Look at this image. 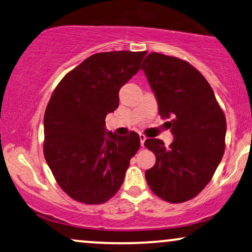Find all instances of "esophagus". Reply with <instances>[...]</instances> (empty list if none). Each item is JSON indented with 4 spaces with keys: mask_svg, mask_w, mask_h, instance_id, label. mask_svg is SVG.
Masks as SVG:
<instances>
[{
    "mask_svg": "<svg viewBox=\"0 0 252 252\" xmlns=\"http://www.w3.org/2000/svg\"><path fill=\"white\" fill-rule=\"evenodd\" d=\"M139 139H141V145L144 146V143L146 141V137L143 133H139Z\"/></svg>",
    "mask_w": 252,
    "mask_h": 252,
    "instance_id": "esophagus-1",
    "label": "esophagus"
}]
</instances>
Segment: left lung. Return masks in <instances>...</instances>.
Returning <instances> with one entry per match:
<instances>
[{"label": "left lung", "instance_id": "left-lung-1", "mask_svg": "<svg viewBox=\"0 0 252 252\" xmlns=\"http://www.w3.org/2000/svg\"><path fill=\"white\" fill-rule=\"evenodd\" d=\"M142 69L163 119H170L174 139L166 148L158 138L144 145L156 156L145 172L150 189L171 203L193 199L214 176L225 148V116L211 85L189 63L152 52Z\"/></svg>", "mask_w": 252, "mask_h": 252}]
</instances>
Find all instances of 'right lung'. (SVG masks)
I'll return each instance as SVG.
<instances>
[{"label":"right lung","mask_w":252,"mask_h":252,"mask_svg":"<svg viewBox=\"0 0 252 252\" xmlns=\"http://www.w3.org/2000/svg\"><path fill=\"white\" fill-rule=\"evenodd\" d=\"M146 51L101 52L67 73L44 115V156L62 189L86 205H100L122 186L138 133L107 132L104 119L119 107V92L138 72Z\"/></svg>","instance_id":"obj_1"}]
</instances>
